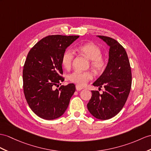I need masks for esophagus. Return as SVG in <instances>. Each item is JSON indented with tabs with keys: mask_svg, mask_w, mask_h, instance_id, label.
I'll list each match as a JSON object with an SVG mask.
<instances>
[{
	"mask_svg": "<svg viewBox=\"0 0 151 151\" xmlns=\"http://www.w3.org/2000/svg\"><path fill=\"white\" fill-rule=\"evenodd\" d=\"M76 90L78 91H80V90H81L82 89H83V87L79 85V84H76Z\"/></svg>",
	"mask_w": 151,
	"mask_h": 151,
	"instance_id": "esophagus-1",
	"label": "esophagus"
}]
</instances>
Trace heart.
<instances>
[{"label":"heart","mask_w":151,"mask_h":151,"mask_svg":"<svg viewBox=\"0 0 151 151\" xmlns=\"http://www.w3.org/2000/svg\"><path fill=\"white\" fill-rule=\"evenodd\" d=\"M77 50L90 60L91 67L95 72L99 73L104 70L107 61L101 56V49L97 45L93 43H87L79 46L77 48ZM73 57V52L70 49L66 50L63 52L61 58V63L66 69L71 67ZM68 79L71 82L78 84L80 86H84L90 80L93 79V74L90 72L76 70L70 73Z\"/></svg>","instance_id":"1"}]
</instances>
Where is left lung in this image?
I'll list each match as a JSON object with an SVG mask.
<instances>
[{
    "instance_id": "8db88e82",
    "label": "left lung",
    "mask_w": 151,
    "mask_h": 151,
    "mask_svg": "<svg viewBox=\"0 0 151 151\" xmlns=\"http://www.w3.org/2000/svg\"><path fill=\"white\" fill-rule=\"evenodd\" d=\"M97 36L109 47V60L104 72L93 85L99 89L103 86L104 91L102 94L91 91L87 108L96 119L108 120L117 115L126 103L131 88V70L126 51L116 40Z\"/></svg>"
}]
</instances>
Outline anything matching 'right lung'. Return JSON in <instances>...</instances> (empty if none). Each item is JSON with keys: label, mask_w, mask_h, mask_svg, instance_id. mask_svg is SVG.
Segmentation results:
<instances>
[{"label": "right lung", "mask_w": 151, "mask_h": 151, "mask_svg": "<svg viewBox=\"0 0 151 151\" xmlns=\"http://www.w3.org/2000/svg\"><path fill=\"white\" fill-rule=\"evenodd\" d=\"M79 36L50 35L29 50L23 70V88L29 107L45 120L59 118L67 109L76 91L74 84L54 87L65 79L61 58L66 49Z\"/></svg>", "instance_id": "1"}]
</instances>
